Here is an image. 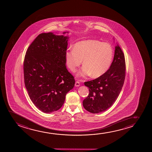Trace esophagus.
Returning <instances> with one entry per match:
<instances>
[{
  "instance_id": "esophagus-1",
  "label": "esophagus",
  "mask_w": 152,
  "mask_h": 152,
  "mask_svg": "<svg viewBox=\"0 0 152 152\" xmlns=\"http://www.w3.org/2000/svg\"><path fill=\"white\" fill-rule=\"evenodd\" d=\"M75 86L76 87H79V86H80V83H79V82L78 81H76Z\"/></svg>"
}]
</instances>
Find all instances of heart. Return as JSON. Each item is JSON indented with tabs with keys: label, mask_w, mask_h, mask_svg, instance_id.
<instances>
[{
	"label": "heart",
	"mask_w": 152,
	"mask_h": 152,
	"mask_svg": "<svg viewBox=\"0 0 152 152\" xmlns=\"http://www.w3.org/2000/svg\"><path fill=\"white\" fill-rule=\"evenodd\" d=\"M113 56L112 46L106 42L96 40H86L75 44L65 53L67 65L75 72L82 64L84 66L78 75L86 77L91 74L92 77H100L110 67Z\"/></svg>",
	"instance_id": "1"
}]
</instances>
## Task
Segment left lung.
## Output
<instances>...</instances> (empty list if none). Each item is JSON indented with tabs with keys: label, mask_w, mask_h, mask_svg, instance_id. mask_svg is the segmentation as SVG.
<instances>
[{
	"label": "left lung",
	"mask_w": 152,
	"mask_h": 152,
	"mask_svg": "<svg viewBox=\"0 0 152 152\" xmlns=\"http://www.w3.org/2000/svg\"><path fill=\"white\" fill-rule=\"evenodd\" d=\"M125 75V56L117 44L110 69L101 76L85 82V85L89 88V94L83 100V107L93 114L103 112L110 108L121 92Z\"/></svg>",
	"instance_id": "obj_1"
}]
</instances>
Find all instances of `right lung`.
<instances>
[{"label":"right lung","mask_w":152,"mask_h":152,"mask_svg":"<svg viewBox=\"0 0 152 152\" xmlns=\"http://www.w3.org/2000/svg\"><path fill=\"white\" fill-rule=\"evenodd\" d=\"M68 39L50 32L40 34L26 52L25 87L34 105L45 113L59 110L67 93L75 85L74 77L65 65Z\"/></svg>","instance_id":"1"}]
</instances>
